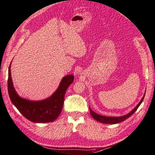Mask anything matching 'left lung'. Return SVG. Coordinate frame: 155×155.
<instances>
[{"label":"left lung","mask_w":155,"mask_h":155,"mask_svg":"<svg viewBox=\"0 0 155 155\" xmlns=\"http://www.w3.org/2000/svg\"><path fill=\"white\" fill-rule=\"evenodd\" d=\"M145 96V94H144ZM144 96L142 98V100L140 102L139 104L137 105V106L134 108V109L131 111L130 113H129L128 114H127L126 115L122 116V117H105V116H102L100 115H98V114L95 113L94 112H93L92 110L90 109V112L91 115L92 116V117L94 118V119H96V121H98L101 123L103 124H118L120 123V122H122L125 121V119H127V118H129L130 116H132L133 114L136 112V110L138 109V108L139 107L140 105L141 104V103H142L143 100H144Z\"/></svg>","instance_id":"8db88e82"}]
</instances>
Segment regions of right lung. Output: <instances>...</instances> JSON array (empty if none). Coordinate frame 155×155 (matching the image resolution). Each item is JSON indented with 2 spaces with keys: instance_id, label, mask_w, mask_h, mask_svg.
Returning <instances> with one entry per match:
<instances>
[{
  "instance_id": "right-lung-1",
  "label": "right lung",
  "mask_w": 155,
  "mask_h": 155,
  "mask_svg": "<svg viewBox=\"0 0 155 155\" xmlns=\"http://www.w3.org/2000/svg\"><path fill=\"white\" fill-rule=\"evenodd\" d=\"M74 80L73 75L63 78L59 87L51 97L40 101H31L19 96L13 85L11 64L8 68V92L11 102L23 116L32 122L48 123L54 121L62 110L66 90Z\"/></svg>"
}]
</instances>
